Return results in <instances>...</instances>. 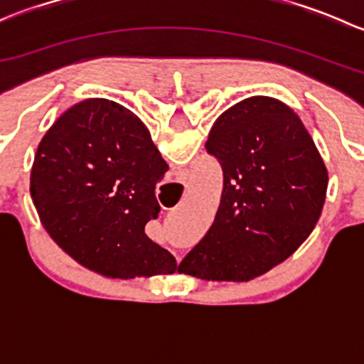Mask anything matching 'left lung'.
<instances>
[{
    "mask_svg": "<svg viewBox=\"0 0 364 364\" xmlns=\"http://www.w3.org/2000/svg\"><path fill=\"white\" fill-rule=\"evenodd\" d=\"M205 149L222 165V200L211 229L178 271L203 280H253L310 236L326 200L328 168L297 114L269 97L227 109Z\"/></svg>",
    "mask_w": 364,
    "mask_h": 364,
    "instance_id": "obj_1",
    "label": "left lung"
}]
</instances>
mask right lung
<instances>
[{"label": "right lung", "instance_id": "1", "mask_svg": "<svg viewBox=\"0 0 364 364\" xmlns=\"http://www.w3.org/2000/svg\"><path fill=\"white\" fill-rule=\"evenodd\" d=\"M167 171L134 112L90 98L43 135L29 192L50 237L87 269L124 280L171 274L172 253L144 232L159 218L155 188Z\"/></svg>", "mask_w": 364, "mask_h": 364}]
</instances>
